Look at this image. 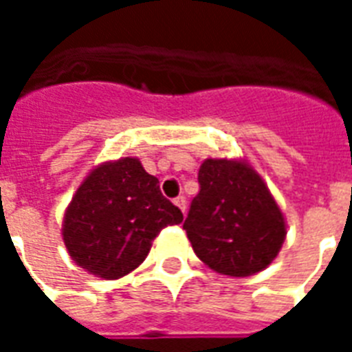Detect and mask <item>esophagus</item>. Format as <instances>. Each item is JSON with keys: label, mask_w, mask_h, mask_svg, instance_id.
Instances as JSON below:
<instances>
[{"label": "esophagus", "mask_w": 352, "mask_h": 352, "mask_svg": "<svg viewBox=\"0 0 352 352\" xmlns=\"http://www.w3.org/2000/svg\"><path fill=\"white\" fill-rule=\"evenodd\" d=\"M173 203L181 208L182 214H186V197H184V195H179V197L173 199Z\"/></svg>", "instance_id": "34e87169"}]
</instances>
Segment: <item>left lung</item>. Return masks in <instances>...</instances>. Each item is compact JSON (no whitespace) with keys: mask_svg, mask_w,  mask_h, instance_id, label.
<instances>
[{"mask_svg":"<svg viewBox=\"0 0 352 352\" xmlns=\"http://www.w3.org/2000/svg\"><path fill=\"white\" fill-rule=\"evenodd\" d=\"M197 179L201 190L182 228L199 259L234 278L267 268L287 230L261 177L246 162L206 159Z\"/></svg>","mask_w":352,"mask_h":352,"instance_id":"left-lung-1","label":"left lung"}]
</instances>
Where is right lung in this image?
Returning a JSON list of instances; mask_svg holds the SVG:
<instances>
[{
    "instance_id": "obj_1",
    "label": "right lung",
    "mask_w": 352,
    "mask_h": 352,
    "mask_svg": "<svg viewBox=\"0 0 352 352\" xmlns=\"http://www.w3.org/2000/svg\"><path fill=\"white\" fill-rule=\"evenodd\" d=\"M182 212L160 193L159 179L138 159L98 166L74 193L63 243L76 265L104 279L126 276L146 259L151 241Z\"/></svg>"
}]
</instances>
